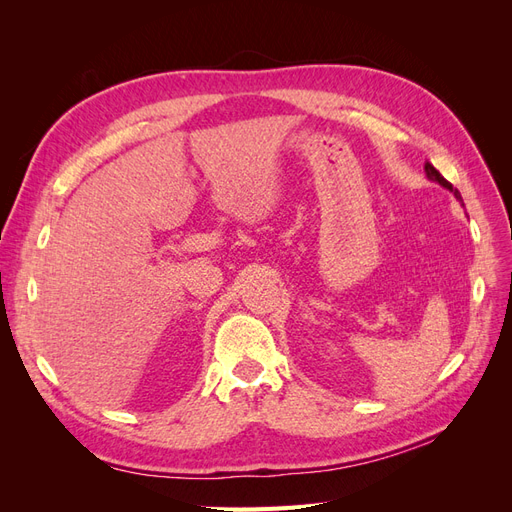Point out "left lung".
<instances>
[{
	"instance_id": "left-lung-1",
	"label": "left lung",
	"mask_w": 512,
	"mask_h": 512,
	"mask_svg": "<svg viewBox=\"0 0 512 512\" xmlns=\"http://www.w3.org/2000/svg\"><path fill=\"white\" fill-rule=\"evenodd\" d=\"M425 173H427V177H429L431 181H438V183L442 185V188H446V190H451V192L455 194V198H457V200H461V194H459V192H457V190L453 188V185H451V183H448V181H446V179H444V177H442V175L438 173V170H436V168H433V166H431L429 162L425 164Z\"/></svg>"
}]
</instances>
